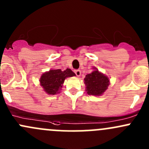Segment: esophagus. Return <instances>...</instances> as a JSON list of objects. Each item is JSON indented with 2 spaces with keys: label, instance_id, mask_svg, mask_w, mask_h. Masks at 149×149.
<instances>
[{
  "label": "esophagus",
  "instance_id": "1",
  "mask_svg": "<svg viewBox=\"0 0 149 149\" xmlns=\"http://www.w3.org/2000/svg\"><path fill=\"white\" fill-rule=\"evenodd\" d=\"M74 72H75V73H76V75L77 76H81V71L80 70H75Z\"/></svg>",
  "mask_w": 149,
  "mask_h": 149
}]
</instances>
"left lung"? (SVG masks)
I'll use <instances>...</instances> for the list:
<instances>
[{
  "mask_svg": "<svg viewBox=\"0 0 149 149\" xmlns=\"http://www.w3.org/2000/svg\"><path fill=\"white\" fill-rule=\"evenodd\" d=\"M109 79L97 70L87 74L84 79L88 94L100 96L102 94L109 86Z\"/></svg>",
  "mask_w": 149,
  "mask_h": 149,
  "instance_id": "left-lung-1",
  "label": "left lung"
}]
</instances>
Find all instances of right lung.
<instances>
[{"instance_id": "1", "label": "right lung", "mask_w": 149, "mask_h": 149, "mask_svg": "<svg viewBox=\"0 0 149 149\" xmlns=\"http://www.w3.org/2000/svg\"><path fill=\"white\" fill-rule=\"evenodd\" d=\"M74 76H76V74L69 68L63 71L61 69L50 70L42 75L40 78V84L45 92L48 94L54 95L59 93V90L62 88V85L66 78Z\"/></svg>"}]
</instances>
